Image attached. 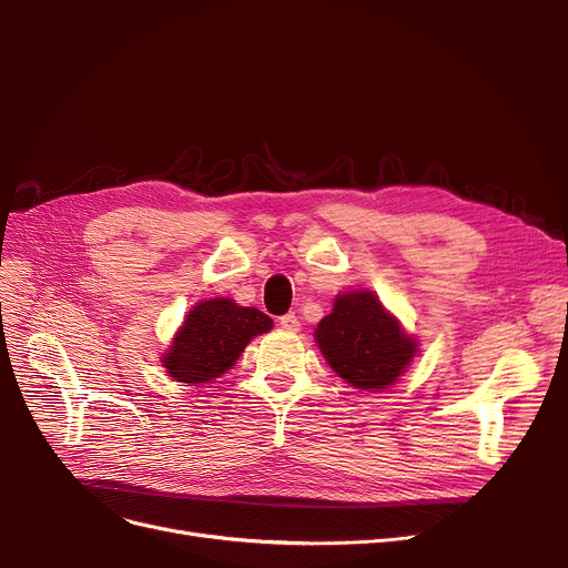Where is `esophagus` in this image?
<instances>
[{"label":"esophagus","instance_id":"obj_1","mask_svg":"<svg viewBox=\"0 0 568 568\" xmlns=\"http://www.w3.org/2000/svg\"><path fill=\"white\" fill-rule=\"evenodd\" d=\"M278 322H281L283 329H287V332H292V334H296V332L302 329V324H300V320H296V315H294V313L283 315Z\"/></svg>","mask_w":568,"mask_h":568}]
</instances>
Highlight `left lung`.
<instances>
[{"instance_id":"obj_1","label":"left lung","mask_w":568,"mask_h":568,"mask_svg":"<svg viewBox=\"0 0 568 568\" xmlns=\"http://www.w3.org/2000/svg\"><path fill=\"white\" fill-rule=\"evenodd\" d=\"M322 356L354 389L382 392L409 368L419 341L403 329L373 290H349L315 329Z\"/></svg>"}]
</instances>
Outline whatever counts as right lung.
Returning a JSON list of instances; mask_svg holds the SVG:
<instances>
[{
	"mask_svg": "<svg viewBox=\"0 0 568 568\" xmlns=\"http://www.w3.org/2000/svg\"><path fill=\"white\" fill-rule=\"evenodd\" d=\"M272 326V317L239 306L227 296L197 302L163 352L161 364L174 382L206 384L227 373L246 345Z\"/></svg>",
	"mask_w": 568,
	"mask_h": 568,
	"instance_id": "obj_1",
	"label": "right lung"
}]
</instances>
